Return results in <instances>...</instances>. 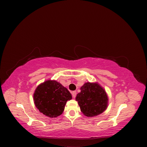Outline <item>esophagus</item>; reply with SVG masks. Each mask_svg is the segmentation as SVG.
<instances>
[{
	"label": "esophagus",
	"instance_id": "1",
	"mask_svg": "<svg viewBox=\"0 0 147 147\" xmlns=\"http://www.w3.org/2000/svg\"><path fill=\"white\" fill-rule=\"evenodd\" d=\"M72 95L73 98H75V97H76V95H77V92L75 91H72Z\"/></svg>",
	"mask_w": 147,
	"mask_h": 147
}]
</instances>
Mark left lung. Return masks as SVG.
Returning <instances> with one entry per match:
<instances>
[{"mask_svg": "<svg viewBox=\"0 0 147 147\" xmlns=\"http://www.w3.org/2000/svg\"><path fill=\"white\" fill-rule=\"evenodd\" d=\"M80 90L81 92L78 93L75 99L85 116H97L105 110L108 105V97L98 83H86Z\"/></svg>", "mask_w": 147, "mask_h": 147, "instance_id": "obj_1", "label": "left lung"}]
</instances>
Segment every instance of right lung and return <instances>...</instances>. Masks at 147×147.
<instances>
[{
  "instance_id": "1",
  "label": "right lung",
  "mask_w": 147,
  "mask_h": 147,
  "mask_svg": "<svg viewBox=\"0 0 147 147\" xmlns=\"http://www.w3.org/2000/svg\"><path fill=\"white\" fill-rule=\"evenodd\" d=\"M72 99L67 89L55 80L39 84L34 94V104L38 110L50 118L63 113L66 102Z\"/></svg>"
}]
</instances>
